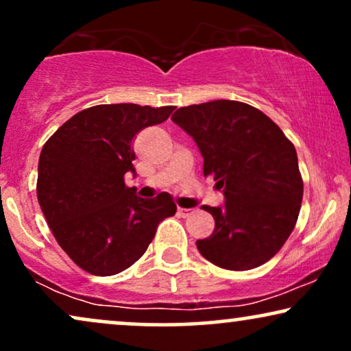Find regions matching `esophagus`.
I'll list each match as a JSON object with an SVG mask.
<instances>
[{"mask_svg": "<svg viewBox=\"0 0 351 351\" xmlns=\"http://www.w3.org/2000/svg\"><path fill=\"white\" fill-rule=\"evenodd\" d=\"M191 212H193V208H184V207H178V214L181 217H188Z\"/></svg>", "mask_w": 351, "mask_h": 351, "instance_id": "1", "label": "esophagus"}]
</instances>
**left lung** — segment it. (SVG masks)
I'll return each mask as SVG.
<instances>
[{
  "mask_svg": "<svg viewBox=\"0 0 351 351\" xmlns=\"http://www.w3.org/2000/svg\"><path fill=\"white\" fill-rule=\"evenodd\" d=\"M171 119L197 144L204 175L214 176L223 189V206H202L215 228L197 239L199 252L228 270L267 263L293 232L301 208L303 180L295 145L267 114L243 101L183 106Z\"/></svg>",
  "mask_w": 351,
  "mask_h": 351,
  "instance_id": "left-lung-1",
  "label": "left lung"
}]
</instances>
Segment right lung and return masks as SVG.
Returning a JSON list of instances; mask_svg holds the SVG:
<instances>
[{
  "label": "right lung",
  "mask_w": 351,
  "mask_h": 351,
  "mask_svg": "<svg viewBox=\"0 0 351 351\" xmlns=\"http://www.w3.org/2000/svg\"><path fill=\"white\" fill-rule=\"evenodd\" d=\"M175 106L95 105L58 128L38 160L37 197L53 237L79 267L108 277L131 267L175 215L168 193L136 196L124 184L134 173L131 144L145 128L168 119Z\"/></svg>",
  "instance_id": "right-lung-1"
}]
</instances>
